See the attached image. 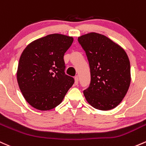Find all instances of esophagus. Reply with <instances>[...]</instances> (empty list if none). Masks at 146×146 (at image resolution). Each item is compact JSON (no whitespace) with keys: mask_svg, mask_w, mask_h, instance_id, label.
I'll return each instance as SVG.
<instances>
[{"mask_svg":"<svg viewBox=\"0 0 146 146\" xmlns=\"http://www.w3.org/2000/svg\"><path fill=\"white\" fill-rule=\"evenodd\" d=\"M74 79H75V84H76V85H78V76H76L74 78Z\"/></svg>","mask_w":146,"mask_h":146,"instance_id":"obj_1","label":"esophagus"}]
</instances>
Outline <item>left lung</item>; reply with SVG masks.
<instances>
[{
	"instance_id": "obj_1",
	"label": "left lung",
	"mask_w": 146,
	"mask_h": 146,
	"mask_svg": "<svg viewBox=\"0 0 146 146\" xmlns=\"http://www.w3.org/2000/svg\"><path fill=\"white\" fill-rule=\"evenodd\" d=\"M78 41L85 51L90 66V85L83 92L86 101L102 111L115 108L130 85V63L127 53L119 45L98 33L82 35Z\"/></svg>"
}]
</instances>
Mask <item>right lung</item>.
Masks as SVG:
<instances>
[{
  "instance_id": "right-lung-1",
  "label": "right lung",
  "mask_w": 146,
  "mask_h": 146,
  "mask_svg": "<svg viewBox=\"0 0 146 146\" xmlns=\"http://www.w3.org/2000/svg\"><path fill=\"white\" fill-rule=\"evenodd\" d=\"M72 36L48 35L35 40L23 50L17 72L19 89L27 102L36 110L47 111L63 100L74 79L65 74L64 55Z\"/></svg>"
}]
</instances>
